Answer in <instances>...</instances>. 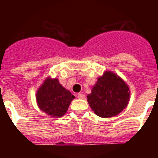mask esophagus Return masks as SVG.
Here are the masks:
<instances>
[{
	"label": "esophagus",
	"mask_w": 158,
	"mask_h": 158,
	"mask_svg": "<svg viewBox=\"0 0 158 158\" xmlns=\"http://www.w3.org/2000/svg\"><path fill=\"white\" fill-rule=\"evenodd\" d=\"M85 95L83 94V93H78L77 94V98L78 99H85Z\"/></svg>",
	"instance_id": "esophagus-1"
}]
</instances>
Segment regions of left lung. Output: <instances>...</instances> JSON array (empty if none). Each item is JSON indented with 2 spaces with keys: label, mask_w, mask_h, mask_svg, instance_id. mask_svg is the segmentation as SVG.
Returning a JSON list of instances; mask_svg holds the SVG:
<instances>
[{
  "label": "left lung",
  "mask_w": 158,
  "mask_h": 158,
  "mask_svg": "<svg viewBox=\"0 0 158 158\" xmlns=\"http://www.w3.org/2000/svg\"><path fill=\"white\" fill-rule=\"evenodd\" d=\"M87 98L95 114L102 118H109L117 115L127 107L130 90L123 80L108 71L98 78Z\"/></svg>",
  "instance_id": "1"
}]
</instances>
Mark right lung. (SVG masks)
Masks as SVG:
<instances>
[{
    "mask_svg": "<svg viewBox=\"0 0 158 158\" xmlns=\"http://www.w3.org/2000/svg\"><path fill=\"white\" fill-rule=\"evenodd\" d=\"M74 98L75 96L64 89L56 78L47 79L36 94L39 107L52 117L62 116Z\"/></svg>",
    "mask_w": 158,
    "mask_h": 158,
    "instance_id": "obj_1",
    "label": "right lung"
}]
</instances>
